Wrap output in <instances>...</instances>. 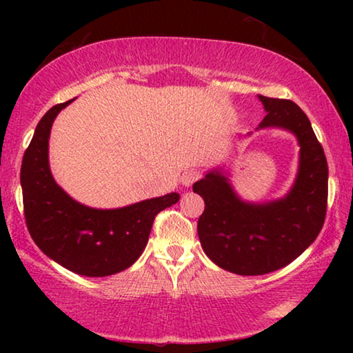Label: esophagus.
<instances>
[{"instance_id":"34e87169","label":"esophagus","mask_w":353,"mask_h":353,"mask_svg":"<svg viewBox=\"0 0 353 353\" xmlns=\"http://www.w3.org/2000/svg\"><path fill=\"white\" fill-rule=\"evenodd\" d=\"M199 177L201 176H199L198 171L188 170V171H185L183 174H182V183L185 185V187H191V185H193L196 181H198Z\"/></svg>"}]
</instances>
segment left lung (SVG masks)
<instances>
[{
  "label": "left lung",
  "instance_id": "left-lung-1",
  "mask_svg": "<svg viewBox=\"0 0 353 353\" xmlns=\"http://www.w3.org/2000/svg\"><path fill=\"white\" fill-rule=\"evenodd\" d=\"M268 112L259 129L280 128L296 135L299 171L286 196L254 204L240 199L223 170L208 171L193 185L205 202L198 221L201 246L223 270L240 276H263L296 260L324 225L328 166L312 123L288 99L259 94Z\"/></svg>",
  "mask_w": 353,
  "mask_h": 353
}]
</instances>
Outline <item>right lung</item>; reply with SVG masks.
<instances>
[{
  "label": "right lung",
  "mask_w": 353,
  "mask_h": 353,
  "mask_svg": "<svg viewBox=\"0 0 353 353\" xmlns=\"http://www.w3.org/2000/svg\"><path fill=\"white\" fill-rule=\"evenodd\" d=\"M73 101V99H71ZM71 101L48 110L23 155L20 182L29 234L41 252L85 277L121 272L139 260L155 214L179 201L177 193L101 210L74 201L56 183L48 160V140L57 113Z\"/></svg>",
  "instance_id": "1"
}]
</instances>
